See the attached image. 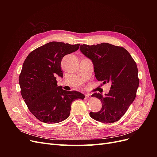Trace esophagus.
<instances>
[{
  "label": "esophagus",
  "mask_w": 157,
  "mask_h": 157,
  "mask_svg": "<svg viewBox=\"0 0 157 157\" xmlns=\"http://www.w3.org/2000/svg\"><path fill=\"white\" fill-rule=\"evenodd\" d=\"M90 98V96L89 94H86L85 95V99H88Z\"/></svg>",
  "instance_id": "esophagus-1"
}]
</instances>
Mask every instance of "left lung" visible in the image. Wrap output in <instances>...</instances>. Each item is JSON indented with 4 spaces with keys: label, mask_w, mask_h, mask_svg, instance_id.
<instances>
[{
    "label": "left lung",
    "mask_w": 157,
    "mask_h": 157,
    "mask_svg": "<svg viewBox=\"0 0 157 157\" xmlns=\"http://www.w3.org/2000/svg\"><path fill=\"white\" fill-rule=\"evenodd\" d=\"M80 50L92 60L95 77L98 81L111 84L105 96L99 93L92 95V97L100 99L102 107L97 113L90 112V117L103 123L118 121L136 96L140 83L136 63L123 47L105 42L80 45Z\"/></svg>",
    "instance_id": "obj_1"
}]
</instances>
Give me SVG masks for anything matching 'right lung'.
<instances>
[{
    "mask_svg": "<svg viewBox=\"0 0 157 157\" xmlns=\"http://www.w3.org/2000/svg\"><path fill=\"white\" fill-rule=\"evenodd\" d=\"M80 44L50 42L36 48L23 62L19 83L21 94L30 112L38 120L58 123L70 114L71 104L84 95L58 86L56 77H63L61 62L65 55L77 51Z\"/></svg>",
    "mask_w": 157,
    "mask_h": 157,
    "instance_id": "add662e5",
    "label": "right lung"
}]
</instances>
